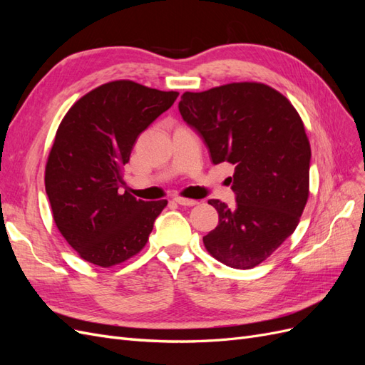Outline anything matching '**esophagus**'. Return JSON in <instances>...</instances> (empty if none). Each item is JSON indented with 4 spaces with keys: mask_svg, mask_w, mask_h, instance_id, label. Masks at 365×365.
I'll return each instance as SVG.
<instances>
[{
    "mask_svg": "<svg viewBox=\"0 0 365 365\" xmlns=\"http://www.w3.org/2000/svg\"><path fill=\"white\" fill-rule=\"evenodd\" d=\"M175 202L180 204V205H184V207H193V205L197 204V201L189 200V197H176Z\"/></svg>",
    "mask_w": 365,
    "mask_h": 365,
    "instance_id": "esophagus-1",
    "label": "esophagus"
}]
</instances>
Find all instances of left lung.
Masks as SVG:
<instances>
[{"label": "left lung", "mask_w": 365, "mask_h": 365, "mask_svg": "<svg viewBox=\"0 0 365 365\" xmlns=\"http://www.w3.org/2000/svg\"><path fill=\"white\" fill-rule=\"evenodd\" d=\"M180 113L196 129L213 164H235L236 207L210 200L219 224L204 247L220 263L251 269L300 222L309 197L311 145L300 114L260 82H233L181 96Z\"/></svg>", "instance_id": "1"}]
</instances>
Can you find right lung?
<instances>
[{
    "mask_svg": "<svg viewBox=\"0 0 365 365\" xmlns=\"http://www.w3.org/2000/svg\"><path fill=\"white\" fill-rule=\"evenodd\" d=\"M180 93L113 81L82 96L65 114L46 164L54 224L79 256L102 268L146 247L168 201L121 193L123 165L137 137Z\"/></svg>",
    "mask_w": 365,
    "mask_h": 365,
    "instance_id": "right-lung-1",
    "label": "right lung"
}]
</instances>
